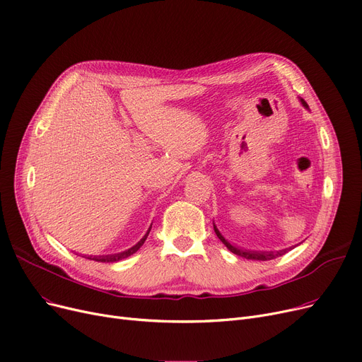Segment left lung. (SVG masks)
Here are the masks:
<instances>
[{
  "mask_svg": "<svg viewBox=\"0 0 362 362\" xmlns=\"http://www.w3.org/2000/svg\"><path fill=\"white\" fill-rule=\"evenodd\" d=\"M302 100V105L305 106V107H308V103L303 100V99H300ZM214 232H216V235H217V238L222 241L226 247H228V250L229 251H232L233 255H237V256H240V257H244V259H250V260H272V259H275V257H279V256H282V255H286L287 251H290L288 248L287 250H281V251H250V250H243V248H238V247H233L230 243H228L225 238H223V235L218 232V229L216 228V225H214Z\"/></svg>",
  "mask_w": 362,
  "mask_h": 362,
  "instance_id": "8db88e82",
  "label": "left lung"
}]
</instances>
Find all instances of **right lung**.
Here are the masks:
<instances>
[{
	"label": "right lung",
	"instance_id": "add662e5",
	"mask_svg": "<svg viewBox=\"0 0 362 362\" xmlns=\"http://www.w3.org/2000/svg\"><path fill=\"white\" fill-rule=\"evenodd\" d=\"M149 230H151V228H149ZM149 230L146 232V235L145 237L140 240L136 245H133L132 248H129V250H125V251H122V253H118V255H109V256H88L87 259H90V260H94V262H105V263H112V262H118V260H122V259H125V257H129V256H132V255H134L136 251L144 245V243H145V240L148 238V235H149Z\"/></svg>",
	"mask_w": 362,
	"mask_h": 362
}]
</instances>
